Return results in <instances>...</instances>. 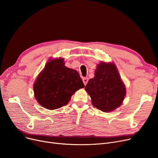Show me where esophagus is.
Returning a JSON list of instances; mask_svg holds the SVG:
<instances>
[{
	"label": "esophagus",
	"mask_w": 158,
	"mask_h": 158,
	"mask_svg": "<svg viewBox=\"0 0 158 158\" xmlns=\"http://www.w3.org/2000/svg\"><path fill=\"white\" fill-rule=\"evenodd\" d=\"M83 81L84 85H86L87 84V83H88V79L87 77H84V78L83 79Z\"/></svg>",
	"instance_id": "obj_1"
}]
</instances>
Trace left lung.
I'll return each mask as SVG.
<instances>
[{
    "label": "left lung",
    "instance_id": "8db88e82",
    "mask_svg": "<svg viewBox=\"0 0 158 158\" xmlns=\"http://www.w3.org/2000/svg\"><path fill=\"white\" fill-rule=\"evenodd\" d=\"M85 90L92 103L100 110L113 111L122 104L126 88L114 63L101 62L95 70V76L88 81Z\"/></svg>",
    "mask_w": 158,
    "mask_h": 158
}]
</instances>
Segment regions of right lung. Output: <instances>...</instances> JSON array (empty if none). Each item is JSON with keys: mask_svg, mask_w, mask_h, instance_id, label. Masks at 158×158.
Instances as JSON below:
<instances>
[{"mask_svg": "<svg viewBox=\"0 0 158 158\" xmlns=\"http://www.w3.org/2000/svg\"><path fill=\"white\" fill-rule=\"evenodd\" d=\"M79 73L64 66V59L49 60L33 85L35 98L39 103L49 110L67 105L72 95L84 88Z\"/></svg>", "mask_w": 158, "mask_h": 158, "instance_id": "obj_1", "label": "right lung"}]
</instances>
